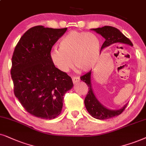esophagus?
I'll return each instance as SVG.
<instances>
[{
    "instance_id": "34e87169",
    "label": "esophagus",
    "mask_w": 146,
    "mask_h": 146,
    "mask_svg": "<svg viewBox=\"0 0 146 146\" xmlns=\"http://www.w3.org/2000/svg\"><path fill=\"white\" fill-rule=\"evenodd\" d=\"M80 81V77H73V83H76Z\"/></svg>"
}]
</instances>
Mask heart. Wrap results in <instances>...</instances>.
<instances>
[{
    "label": "heart",
    "instance_id": "obj_1",
    "mask_svg": "<svg viewBox=\"0 0 146 146\" xmlns=\"http://www.w3.org/2000/svg\"><path fill=\"white\" fill-rule=\"evenodd\" d=\"M59 49L50 52V57L60 71L67 72L73 63L82 71L92 69L100 55V41L93 33L73 31L60 40Z\"/></svg>",
    "mask_w": 146,
    "mask_h": 146
}]
</instances>
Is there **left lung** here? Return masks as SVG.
Returning a JSON list of instances; mask_svg holds the SVG:
<instances>
[{
	"mask_svg": "<svg viewBox=\"0 0 146 146\" xmlns=\"http://www.w3.org/2000/svg\"><path fill=\"white\" fill-rule=\"evenodd\" d=\"M91 30L102 35L105 38V42L101 48V50L112 44L121 43L132 46L133 44L119 29L111 26H104L101 28L91 29ZM89 87V91L85 99V106L87 111L93 117L98 119H108L120 115L127 106V103L119 110H110L101 104L93 92L91 86V71L81 77Z\"/></svg>",
	"mask_w": 146,
	"mask_h": 146,
	"instance_id": "left-lung-1",
	"label": "left lung"
}]
</instances>
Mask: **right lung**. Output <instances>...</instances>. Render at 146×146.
Wrapping results in <instances>:
<instances>
[{"label":"right lung","mask_w":146,"mask_h":146,"mask_svg":"<svg viewBox=\"0 0 146 146\" xmlns=\"http://www.w3.org/2000/svg\"><path fill=\"white\" fill-rule=\"evenodd\" d=\"M67 29L32 27L13 53L11 74L15 96L27 112L41 119L61 113L64 95L73 87L71 77L55 67L50 57L52 46Z\"/></svg>","instance_id":"right-lung-1"}]
</instances>
